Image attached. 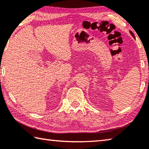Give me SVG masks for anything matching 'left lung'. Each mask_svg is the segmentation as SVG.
<instances>
[{
  "label": "left lung",
  "mask_w": 149,
  "mask_h": 149,
  "mask_svg": "<svg viewBox=\"0 0 149 149\" xmlns=\"http://www.w3.org/2000/svg\"><path fill=\"white\" fill-rule=\"evenodd\" d=\"M130 34L132 35V36H133L134 38H135V36H134V34L133 33V32H132V31H130Z\"/></svg>",
  "instance_id": "8db88e82"
}]
</instances>
